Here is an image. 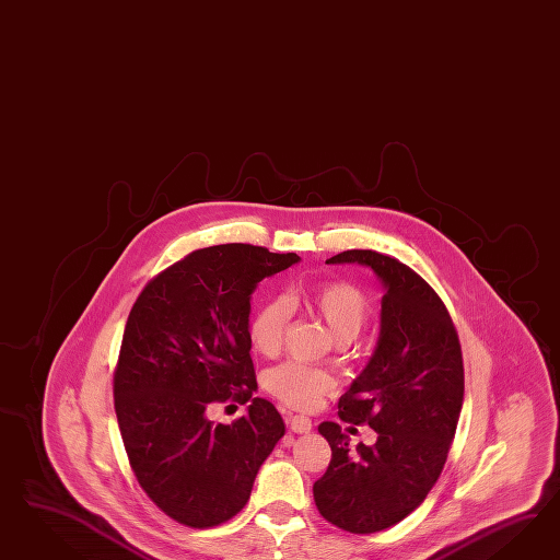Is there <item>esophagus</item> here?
Here are the masks:
<instances>
[{
    "label": "esophagus",
    "mask_w": 560,
    "mask_h": 560,
    "mask_svg": "<svg viewBox=\"0 0 560 560\" xmlns=\"http://www.w3.org/2000/svg\"><path fill=\"white\" fill-rule=\"evenodd\" d=\"M285 421H288L289 429H291L293 433L304 435V433L312 431V421H310L307 417H304V415H288Z\"/></svg>",
    "instance_id": "1"
}]
</instances>
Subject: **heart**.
<instances>
[{
    "mask_svg": "<svg viewBox=\"0 0 560 560\" xmlns=\"http://www.w3.org/2000/svg\"><path fill=\"white\" fill-rule=\"evenodd\" d=\"M289 300L304 305L307 312L318 316L339 342L355 339L370 314L365 295L345 281H326L310 288L293 289ZM288 314V305L281 300H269L256 307L248 323V339L256 353L271 357L279 351ZM265 386L275 398L289 407L310 410L318 407L326 392L332 390L335 380L330 373L318 368L285 361L267 372Z\"/></svg>",
    "mask_w": 560,
    "mask_h": 560,
    "instance_id": "obj_1",
    "label": "heart"
}]
</instances>
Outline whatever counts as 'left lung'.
<instances>
[{"label":"left lung","mask_w":560,"mask_h":560,"mask_svg":"<svg viewBox=\"0 0 560 560\" xmlns=\"http://www.w3.org/2000/svg\"><path fill=\"white\" fill-rule=\"evenodd\" d=\"M326 262L370 267L384 288L377 345L339 400L340 419L370 424L377 440L351 450L340 424L324 421L332 459L314 482L326 522L373 534L402 522L440 478L464 402L462 349L440 295L407 265L373 250Z\"/></svg>","instance_id":"left-lung-1"}]
</instances>
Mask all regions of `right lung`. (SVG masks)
Wrapping results in <instances>:
<instances>
[{
    "label": "right lung",
    "mask_w": 560,
    "mask_h": 560,
    "mask_svg": "<svg viewBox=\"0 0 560 560\" xmlns=\"http://www.w3.org/2000/svg\"><path fill=\"white\" fill-rule=\"evenodd\" d=\"M302 258L262 246L195 250L152 279L129 314L115 372L120 435L141 489L178 524L220 526L250 499L285 423L256 392L250 300ZM252 405L213 424V401Z\"/></svg>",
    "instance_id": "right-lung-1"
}]
</instances>
